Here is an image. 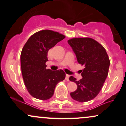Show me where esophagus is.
<instances>
[{
    "mask_svg": "<svg viewBox=\"0 0 126 126\" xmlns=\"http://www.w3.org/2000/svg\"><path fill=\"white\" fill-rule=\"evenodd\" d=\"M69 77H70V75H68V74H66L65 80H67V81H69Z\"/></svg>",
    "mask_w": 126,
    "mask_h": 126,
    "instance_id": "1",
    "label": "esophagus"
}]
</instances>
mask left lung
Masks as SVG:
<instances>
[{
	"instance_id": "left-lung-1",
	"label": "left lung",
	"mask_w": 126,
	"mask_h": 126,
	"mask_svg": "<svg viewBox=\"0 0 126 126\" xmlns=\"http://www.w3.org/2000/svg\"><path fill=\"white\" fill-rule=\"evenodd\" d=\"M68 43L79 64L84 66L80 81H76L73 76L69 78L77 86V90L70 95L80 102L89 101L97 96L107 79L110 63L108 56L102 45L92 38H73Z\"/></svg>"
}]
</instances>
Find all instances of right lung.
Instances as JSON below:
<instances>
[{
  "label": "right lung",
  "instance_id": "obj_1",
  "mask_svg": "<svg viewBox=\"0 0 126 126\" xmlns=\"http://www.w3.org/2000/svg\"><path fill=\"white\" fill-rule=\"evenodd\" d=\"M65 36L59 32L43 30L28 39L21 53V67L25 87L35 98L47 100L52 97L59 82L65 78L63 70L46 69L47 53Z\"/></svg>",
  "mask_w": 126,
  "mask_h": 126
}]
</instances>
